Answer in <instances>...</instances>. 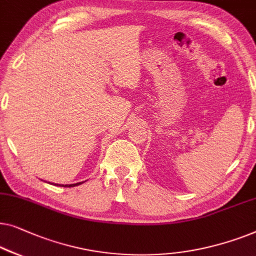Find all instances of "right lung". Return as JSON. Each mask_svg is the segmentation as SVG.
<instances>
[{"label": "right lung", "mask_w": 256, "mask_h": 256, "mask_svg": "<svg viewBox=\"0 0 256 256\" xmlns=\"http://www.w3.org/2000/svg\"><path fill=\"white\" fill-rule=\"evenodd\" d=\"M50 183V182H48ZM82 183L84 182H78V183H74V184H54V183H52V184H54V186H66V188H70V186H80V184H82Z\"/></svg>", "instance_id": "right-lung-1"}]
</instances>
